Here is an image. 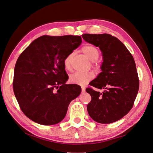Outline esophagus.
Returning <instances> with one entry per match:
<instances>
[{
    "label": "esophagus",
    "mask_w": 153,
    "mask_h": 153,
    "mask_svg": "<svg viewBox=\"0 0 153 153\" xmlns=\"http://www.w3.org/2000/svg\"><path fill=\"white\" fill-rule=\"evenodd\" d=\"M81 91H82V92H85V87H81Z\"/></svg>",
    "instance_id": "1"
}]
</instances>
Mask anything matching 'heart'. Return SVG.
I'll use <instances>...</instances> for the list:
<instances>
[{"instance_id": "1", "label": "heart", "mask_w": 153, "mask_h": 153, "mask_svg": "<svg viewBox=\"0 0 153 153\" xmlns=\"http://www.w3.org/2000/svg\"><path fill=\"white\" fill-rule=\"evenodd\" d=\"M82 52L91 61H93V65L96 67H98L99 63L96 61V59L99 57V50L96 46L93 45L84 46L81 49ZM73 57V53H70L66 56L64 59V66L66 70L71 68V62ZM94 74L91 72H77L72 74L69 77V81L71 83L83 85L92 80Z\"/></svg>"}]
</instances>
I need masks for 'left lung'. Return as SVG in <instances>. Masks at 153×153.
<instances>
[{
	"mask_svg": "<svg viewBox=\"0 0 153 153\" xmlns=\"http://www.w3.org/2000/svg\"><path fill=\"white\" fill-rule=\"evenodd\" d=\"M85 41L99 47L103 61L101 72L86 91L92 100L87 105L89 116L100 123H111L126 115L133 107L139 89V79L134 58L118 39L110 34L82 35Z\"/></svg>",
	"mask_w": 153,
	"mask_h": 153,
	"instance_id": "8db88e82",
	"label": "left lung"
}]
</instances>
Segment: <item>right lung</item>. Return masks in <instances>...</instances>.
I'll return each instance as SVG.
<instances>
[{
    "mask_svg": "<svg viewBox=\"0 0 153 153\" xmlns=\"http://www.w3.org/2000/svg\"><path fill=\"white\" fill-rule=\"evenodd\" d=\"M82 42L81 36H42L19 56L13 88L22 112L34 122L55 125L65 118L70 103L80 94L77 85H66L64 59Z\"/></svg>",
    "mask_w": 153,
    "mask_h": 153,
    "instance_id": "add662e5",
    "label": "right lung"
}]
</instances>
